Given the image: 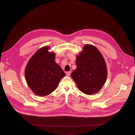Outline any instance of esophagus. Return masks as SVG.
Masks as SVG:
<instances>
[{"mask_svg":"<svg viewBox=\"0 0 135 135\" xmlns=\"http://www.w3.org/2000/svg\"><path fill=\"white\" fill-rule=\"evenodd\" d=\"M70 73H71V72H70V71H67V72L66 73V75H67V76H70Z\"/></svg>","mask_w":135,"mask_h":135,"instance_id":"esophagus-1","label":"esophagus"}]
</instances>
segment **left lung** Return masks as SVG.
Segmentation results:
<instances>
[{
  "mask_svg": "<svg viewBox=\"0 0 135 135\" xmlns=\"http://www.w3.org/2000/svg\"><path fill=\"white\" fill-rule=\"evenodd\" d=\"M76 68L71 74L73 80L83 93L91 95L99 92L107 77L106 62L99 50L86 44L76 56Z\"/></svg>",
  "mask_w": 135,
  "mask_h": 135,
  "instance_id": "8db88e82",
  "label": "left lung"
}]
</instances>
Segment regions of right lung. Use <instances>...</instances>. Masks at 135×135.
Here are the masks:
<instances>
[{
    "label": "right lung",
    "mask_w": 135,
    "mask_h": 135,
    "mask_svg": "<svg viewBox=\"0 0 135 135\" xmlns=\"http://www.w3.org/2000/svg\"><path fill=\"white\" fill-rule=\"evenodd\" d=\"M44 46L30 57L25 68V75L30 89L36 95L46 96L57 87L65 73L55 61L54 52Z\"/></svg>",
    "instance_id": "1"
}]
</instances>
